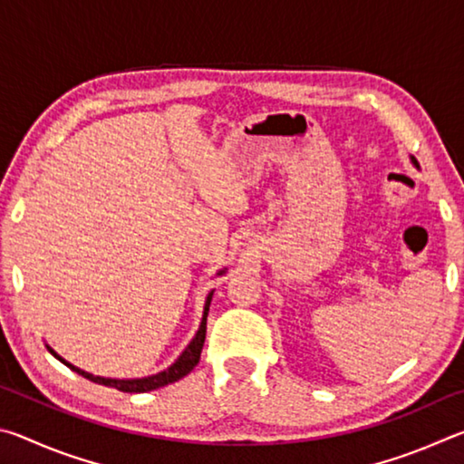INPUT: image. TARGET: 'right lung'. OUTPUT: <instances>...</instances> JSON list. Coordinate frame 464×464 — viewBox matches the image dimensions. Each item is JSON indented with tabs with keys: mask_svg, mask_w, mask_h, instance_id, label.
Segmentation results:
<instances>
[{
	"mask_svg": "<svg viewBox=\"0 0 464 464\" xmlns=\"http://www.w3.org/2000/svg\"><path fill=\"white\" fill-rule=\"evenodd\" d=\"M223 274V272H221ZM210 298H213V293L208 295L207 298V304H204V315H202V324L198 334L194 335V340L190 342V345L182 352V356H179L174 364H171L168 371H163L160 374H153V376H147V379H135V381H119V379H104V376H93L90 372H83L80 368L69 364L67 360H63L57 352H53L49 348L51 354L61 360L63 364L72 368L73 372L82 374L83 379H88L92 382H98V384H106V387H114L122 392H147V391H153V389H160V387H166L169 382H176L179 379H184V376L192 371V368L198 364L200 360V352H202V345H204V337H207V315H208V307H210Z\"/></svg>",
	"mask_w": 464,
	"mask_h": 464,
	"instance_id": "obj_1",
	"label": "right lung"
}]
</instances>
